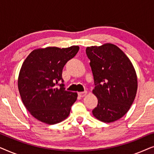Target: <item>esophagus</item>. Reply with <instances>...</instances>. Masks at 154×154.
<instances>
[{"label":"esophagus","mask_w":154,"mask_h":154,"mask_svg":"<svg viewBox=\"0 0 154 154\" xmlns=\"http://www.w3.org/2000/svg\"><path fill=\"white\" fill-rule=\"evenodd\" d=\"M87 91H84V92H79V95L80 97H85L86 94H87Z\"/></svg>","instance_id":"1"}]
</instances>
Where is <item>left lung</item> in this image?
<instances>
[{"mask_svg": "<svg viewBox=\"0 0 154 154\" xmlns=\"http://www.w3.org/2000/svg\"><path fill=\"white\" fill-rule=\"evenodd\" d=\"M86 54L90 60L94 80L92 93L98 104L92 114L99 121L111 123L123 116L135 98L137 77L131 61L114 44L90 46Z\"/></svg>", "mask_w": 154, "mask_h": 154, "instance_id": "obj_1", "label": "left lung"}]
</instances>
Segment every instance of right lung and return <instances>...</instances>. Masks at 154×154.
Segmentation results:
<instances>
[{
  "label": "right lung",
  "mask_w": 154,
  "mask_h": 154,
  "mask_svg": "<svg viewBox=\"0 0 154 154\" xmlns=\"http://www.w3.org/2000/svg\"><path fill=\"white\" fill-rule=\"evenodd\" d=\"M79 47H47L33 50L21 67L18 89L22 102L35 119L48 125L60 123L69 116L77 100V92L66 91L62 79L64 65Z\"/></svg>",
  "instance_id": "add662e5"
}]
</instances>
